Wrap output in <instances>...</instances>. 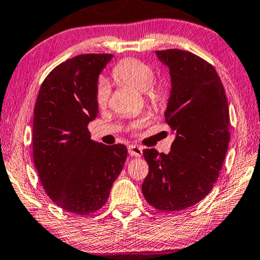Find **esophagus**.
I'll use <instances>...</instances> for the list:
<instances>
[{
	"label": "esophagus",
	"instance_id": "34e87169",
	"mask_svg": "<svg viewBox=\"0 0 260 260\" xmlns=\"http://www.w3.org/2000/svg\"><path fill=\"white\" fill-rule=\"evenodd\" d=\"M128 152L131 156H135V157H141L142 156V148L135 145L128 146Z\"/></svg>",
	"mask_w": 260,
	"mask_h": 260
}]
</instances>
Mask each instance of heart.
<instances>
[{"instance_id":"1","label":"heart","mask_w":260,"mask_h":260,"mask_svg":"<svg viewBox=\"0 0 260 260\" xmlns=\"http://www.w3.org/2000/svg\"><path fill=\"white\" fill-rule=\"evenodd\" d=\"M112 76L119 82H122L127 85L145 91L146 98L149 104L157 106L166 98V85L163 83H155V69L150 63L146 61L127 57L120 60L114 66ZM110 86L105 81H100L97 85L96 102L101 109L108 105L110 98ZM147 122V118H141L132 125V129H137L142 127Z\"/></svg>"}]
</instances>
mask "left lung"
Segmentation results:
<instances>
[{
	"mask_svg": "<svg viewBox=\"0 0 260 260\" xmlns=\"http://www.w3.org/2000/svg\"><path fill=\"white\" fill-rule=\"evenodd\" d=\"M171 76L164 115L176 139L169 154L145 149L149 172L142 184L148 204L159 211L191 207L219 178L230 140L229 108L215 68L183 49L156 51Z\"/></svg>",
	"mask_w": 260,
	"mask_h": 260,
	"instance_id": "8db88e82",
	"label": "left lung"
}]
</instances>
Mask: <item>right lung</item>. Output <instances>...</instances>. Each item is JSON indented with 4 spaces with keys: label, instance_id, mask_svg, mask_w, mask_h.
Returning <instances> with one entry per match:
<instances>
[{
    "label": "right lung",
    "instance_id": "right-lung-1",
    "mask_svg": "<svg viewBox=\"0 0 260 260\" xmlns=\"http://www.w3.org/2000/svg\"><path fill=\"white\" fill-rule=\"evenodd\" d=\"M112 54H81L53 69L37 97L34 160L53 203L69 213L101 209L127 158L126 146L94 142L88 125L97 117L98 76Z\"/></svg>",
    "mask_w": 260,
    "mask_h": 260
}]
</instances>
